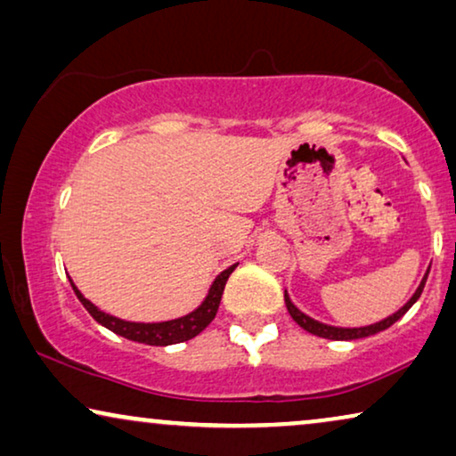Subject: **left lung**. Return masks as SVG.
<instances>
[{
    "mask_svg": "<svg viewBox=\"0 0 456 456\" xmlns=\"http://www.w3.org/2000/svg\"><path fill=\"white\" fill-rule=\"evenodd\" d=\"M428 273H429V267H428L426 276L421 278L419 286H417V290L413 292V297H411L409 301L404 303L401 309L395 311V314L388 315V317H384V320H379V322H376V323H370V326H359V328H340V326H330V323L317 322V320H314V317H309L307 314H303V311L298 309L297 305L290 301L289 292H286V290H284V303H286V309H289V314H290L292 320H295V322L298 323V326H301L303 330H307V332L315 334V336H320V338H328V340H357V338H365V336H371V334L382 332V330L390 328L392 323L401 320V317H403L404 314H407V311H409L411 307H413V305L417 303V298L421 297L423 286H426V280H428Z\"/></svg>",
    "mask_w": 456,
    "mask_h": 456,
    "instance_id": "1",
    "label": "left lung"
}]
</instances>
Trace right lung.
Returning <instances> with one entry per match:
<instances>
[{"label":"right lung","instance_id":"right-lung-1","mask_svg":"<svg viewBox=\"0 0 456 456\" xmlns=\"http://www.w3.org/2000/svg\"><path fill=\"white\" fill-rule=\"evenodd\" d=\"M236 265H239V264L230 265L224 272L217 273L216 280L209 286L208 295H205V298L197 309H192L191 314L174 317V320H167V322H128V320H120V317L105 314V311L99 309L97 305H93L89 298H85V295L77 289V284H74L72 280H70V284H72L74 292H77L78 301L85 305V309L93 315V320L102 323L103 328H108L114 334L124 336V338H128V340L142 342V345L167 346V345H176V342H184V340L195 338L199 332H203V330L209 326L211 320H214L216 314H217V307H220L224 286H226L228 276L234 272Z\"/></svg>","mask_w":456,"mask_h":456}]
</instances>
